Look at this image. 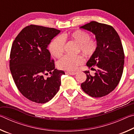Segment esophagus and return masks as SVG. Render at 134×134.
I'll list each match as a JSON object with an SVG mask.
<instances>
[{
	"label": "esophagus",
	"instance_id": "34e87169",
	"mask_svg": "<svg viewBox=\"0 0 134 134\" xmlns=\"http://www.w3.org/2000/svg\"><path fill=\"white\" fill-rule=\"evenodd\" d=\"M66 74H70V75H75V74H76V72H65Z\"/></svg>",
	"mask_w": 134,
	"mask_h": 134
}]
</instances>
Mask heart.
Returning <instances> with one entry per match:
<instances>
[{"label":"heart","instance_id":"1","mask_svg":"<svg viewBox=\"0 0 134 134\" xmlns=\"http://www.w3.org/2000/svg\"><path fill=\"white\" fill-rule=\"evenodd\" d=\"M67 38L74 40L79 44V51L86 55H92L96 50L97 44L96 41L90 38L87 32L79 29L68 34L54 38L48 46L49 51L52 55L57 58L63 55L64 52L65 39ZM84 62L85 58L81 55H67L58 61L57 66L61 70L74 71Z\"/></svg>","mask_w":134,"mask_h":134}]
</instances>
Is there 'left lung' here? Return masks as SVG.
Segmentation results:
<instances>
[{"instance_id":"obj_1","label":"left lung","mask_w":134,"mask_h":134,"mask_svg":"<svg viewBox=\"0 0 134 134\" xmlns=\"http://www.w3.org/2000/svg\"><path fill=\"white\" fill-rule=\"evenodd\" d=\"M93 33L97 40V49L88 61L87 66L97 65L94 76L85 71L86 80L81 87L86 93L93 97H101L112 92L122 75L125 54L121 39L112 26L92 21L80 26Z\"/></svg>"}]
</instances>
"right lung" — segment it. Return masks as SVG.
<instances>
[{
	"mask_svg": "<svg viewBox=\"0 0 134 134\" xmlns=\"http://www.w3.org/2000/svg\"><path fill=\"white\" fill-rule=\"evenodd\" d=\"M60 31L30 25L20 32L13 41L9 66L16 86L24 97L38 103L48 102L58 92L61 77L65 72L55 69L47 49ZM49 72L48 78L44 76Z\"/></svg>",
	"mask_w": 134,
	"mask_h": 134,
	"instance_id": "right-lung-1",
	"label": "right lung"
}]
</instances>
